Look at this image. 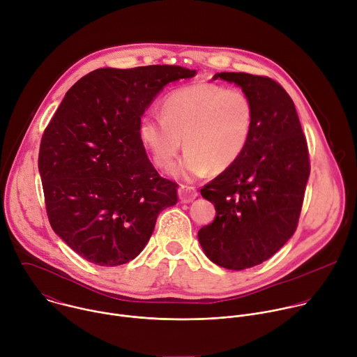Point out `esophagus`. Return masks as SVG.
Wrapping results in <instances>:
<instances>
[{"instance_id": "obj_1", "label": "esophagus", "mask_w": 357, "mask_h": 357, "mask_svg": "<svg viewBox=\"0 0 357 357\" xmlns=\"http://www.w3.org/2000/svg\"><path fill=\"white\" fill-rule=\"evenodd\" d=\"M178 195L182 203H190L197 197V190L189 185H181L178 189Z\"/></svg>"}]
</instances>
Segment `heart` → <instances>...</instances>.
Returning <instances> with one entry per match:
<instances>
[{"label": "heart", "mask_w": 357, "mask_h": 357, "mask_svg": "<svg viewBox=\"0 0 357 357\" xmlns=\"http://www.w3.org/2000/svg\"><path fill=\"white\" fill-rule=\"evenodd\" d=\"M252 121V103L243 90L200 82L171 91L162 116L142 117L139 138L161 169L174 165L183 138L186 152L172 174L192 181L211 168L233 165L250 139Z\"/></svg>", "instance_id": "b5f03b06"}]
</instances>
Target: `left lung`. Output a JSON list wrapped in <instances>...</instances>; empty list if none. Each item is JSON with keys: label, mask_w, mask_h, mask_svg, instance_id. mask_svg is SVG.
Listing matches in <instances>:
<instances>
[{"label": "left lung", "mask_w": 357, "mask_h": 357, "mask_svg": "<svg viewBox=\"0 0 357 357\" xmlns=\"http://www.w3.org/2000/svg\"><path fill=\"white\" fill-rule=\"evenodd\" d=\"M250 97L254 121L237 161L200 189L215 203V220L197 231L211 261L227 270L259 266L296 230L311 167L295 105L266 76L216 73Z\"/></svg>", "instance_id": "left-lung-1"}]
</instances>
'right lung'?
Listing matches in <instances>:
<instances>
[{"label":"right lung","mask_w":357,"mask_h":357,"mask_svg":"<svg viewBox=\"0 0 357 357\" xmlns=\"http://www.w3.org/2000/svg\"><path fill=\"white\" fill-rule=\"evenodd\" d=\"M196 70L171 65L97 69L75 83L43 131L38 168L54 231L84 260H134L178 185L160 176L139 138L141 117L171 82Z\"/></svg>","instance_id":"obj_1"}]
</instances>
